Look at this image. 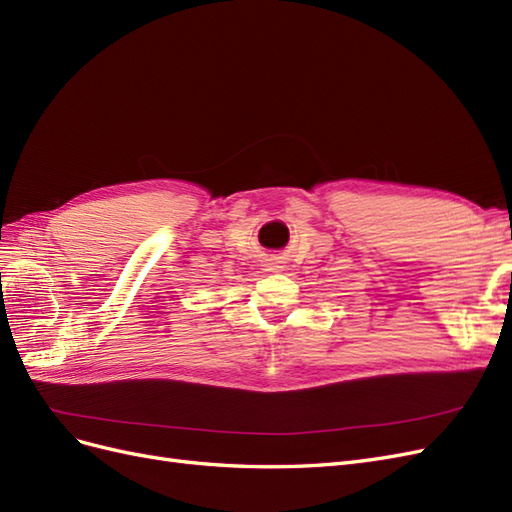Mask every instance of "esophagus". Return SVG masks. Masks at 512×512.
<instances>
[{
	"label": "esophagus",
	"mask_w": 512,
	"mask_h": 512,
	"mask_svg": "<svg viewBox=\"0 0 512 512\" xmlns=\"http://www.w3.org/2000/svg\"><path fill=\"white\" fill-rule=\"evenodd\" d=\"M269 271H282V267L277 265V262H271V265H269Z\"/></svg>",
	"instance_id": "1"
}]
</instances>
